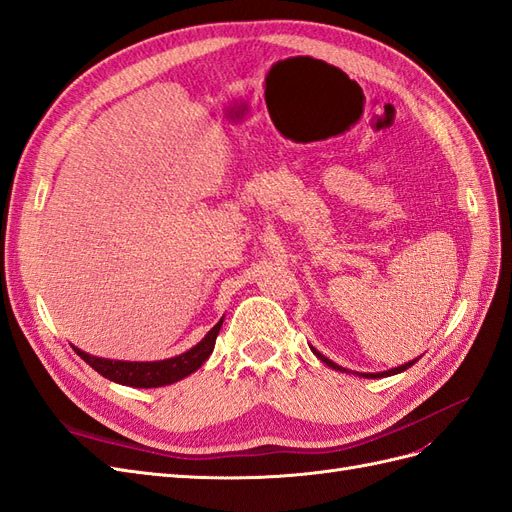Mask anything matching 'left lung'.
<instances>
[{
    "label": "left lung",
    "mask_w": 512,
    "mask_h": 512,
    "mask_svg": "<svg viewBox=\"0 0 512 512\" xmlns=\"http://www.w3.org/2000/svg\"><path fill=\"white\" fill-rule=\"evenodd\" d=\"M312 348V352L318 356V359L327 365V367H331V369H335V371H342V374H354V376H361V378H386V376H395V374H401V371H406L408 367H412L418 359H412V361H408V363H404V365H397V367H393V369H386V371H376V374H367V371H352V369H346V367H342V365H337L335 361H331L329 356H324L322 352H318L314 346H309Z\"/></svg>",
    "instance_id": "8db88e82"
}]
</instances>
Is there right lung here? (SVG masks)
I'll use <instances>...</instances> for the list:
<instances>
[{
    "label": "right lung",
    "instance_id": "right-lung-1",
    "mask_svg": "<svg viewBox=\"0 0 512 512\" xmlns=\"http://www.w3.org/2000/svg\"><path fill=\"white\" fill-rule=\"evenodd\" d=\"M222 322H224V316L196 346L177 356H170V359H164V361H115V359L94 356L76 346L72 348L89 367H94L100 376L108 380L123 386H134V389H158V386H168L188 378L196 369L203 367V363L213 352L215 339H218V333L222 329Z\"/></svg>",
    "mask_w": 512,
    "mask_h": 512
}]
</instances>
